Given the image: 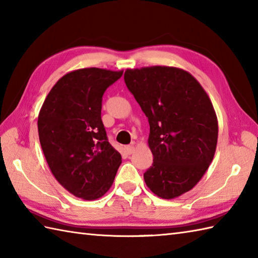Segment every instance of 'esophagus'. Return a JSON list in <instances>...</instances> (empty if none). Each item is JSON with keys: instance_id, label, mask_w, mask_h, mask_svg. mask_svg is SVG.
<instances>
[{"instance_id": "esophagus-1", "label": "esophagus", "mask_w": 258, "mask_h": 258, "mask_svg": "<svg viewBox=\"0 0 258 258\" xmlns=\"http://www.w3.org/2000/svg\"><path fill=\"white\" fill-rule=\"evenodd\" d=\"M126 152H127V154H132L134 152V145L126 146Z\"/></svg>"}]
</instances>
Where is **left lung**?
I'll return each instance as SVG.
<instances>
[{"label":"left lung","mask_w":258,"mask_h":258,"mask_svg":"<svg viewBox=\"0 0 258 258\" xmlns=\"http://www.w3.org/2000/svg\"><path fill=\"white\" fill-rule=\"evenodd\" d=\"M124 80L150 124L153 163L145 171V183L161 198H176L199 182L214 159L218 139L214 106L182 69H127Z\"/></svg>","instance_id":"left-lung-1"}]
</instances>
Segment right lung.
Segmentation results:
<instances>
[{
  "label": "right lung",
  "mask_w": 258,
  "mask_h": 258,
  "mask_svg": "<svg viewBox=\"0 0 258 258\" xmlns=\"http://www.w3.org/2000/svg\"><path fill=\"white\" fill-rule=\"evenodd\" d=\"M123 72L85 68L60 78L40 110V144L54 178L70 194L98 199L113 184L122 156L108 142L103 95Z\"/></svg>",
  "instance_id": "right-lung-1"
}]
</instances>
